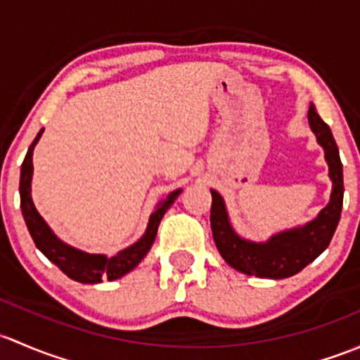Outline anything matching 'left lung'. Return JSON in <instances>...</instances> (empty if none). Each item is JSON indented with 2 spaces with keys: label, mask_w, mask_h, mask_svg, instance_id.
Returning a JSON list of instances; mask_svg holds the SVG:
<instances>
[{
  "label": "left lung",
  "mask_w": 360,
  "mask_h": 360,
  "mask_svg": "<svg viewBox=\"0 0 360 360\" xmlns=\"http://www.w3.org/2000/svg\"><path fill=\"white\" fill-rule=\"evenodd\" d=\"M309 123L316 133L317 142L324 149L329 176L333 180L329 205L319 213L316 220L305 227L281 232L270 237L266 243H250L236 234L229 224L224 199L217 191H211L213 202L210 218L214 244L224 260L239 272L269 279L291 277L316 260L331 243L343 206V166L331 129L321 120L314 105L309 109Z\"/></svg>",
  "instance_id": "left-lung-1"
}]
</instances>
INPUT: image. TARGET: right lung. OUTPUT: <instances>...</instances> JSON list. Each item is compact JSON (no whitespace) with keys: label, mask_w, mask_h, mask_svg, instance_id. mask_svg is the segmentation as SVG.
<instances>
[{"label":"right lung","mask_w":360,"mask_h":360,"mask_svg":"<svg viewBox=\"0 0 360 360\" xmlns=\"http://www.w3.org/2000/svg\"><path fill=\"white\" fill-rule=\"evenodd\" d=\"M43 129L38 133V136L34 139V142L29 147L27 154H25L24 162H22L20 168V207L22 214H24L25 225L29 229V234H31L32 240H34L36 248L48 258L50 262H53L65 276H69L70 279L77 281V283L83 284H97L102 283L103 279H120L121 276L128 274L129 270L135 269L142 258L149 253L150 246H153L155 234H158V227L161 224V218L165 217L166 210L173 205L176 198L180 194L179 191L172 192V194L166 195L153 214H150L149 225H147V231L143 234L142 239L139 243H135L133 246L126 248V250L117 253L116 257H103V255H90L83 253V251L76 250V248H70L68 244L62 243L53 232L50 231L41 214L36 211L34 205H32L31 199V179H32V150L34 146L38 143L39 136H41Z\"/></svg>","instance_id":"1"}]
</instances>
